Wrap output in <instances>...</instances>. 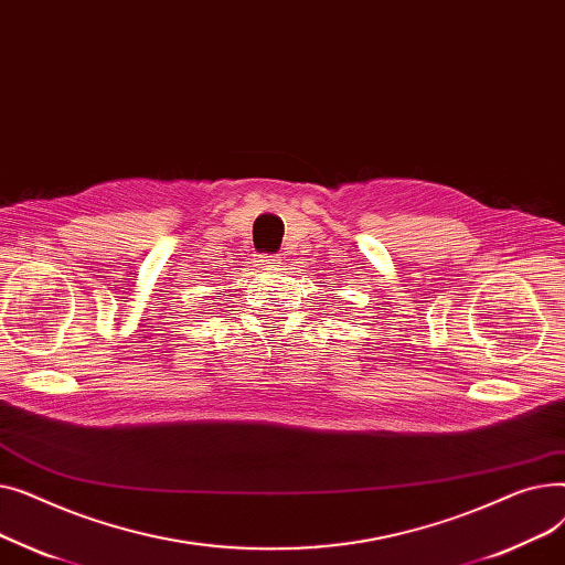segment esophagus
<instances>
[{
    "label": "esophagus",
    "instance_id": "1",
    "mask_svg": "<svg viewBox=\"0 0 565 565\" xmlns=\"http://www.w3.org/2000/svg\"><path fill=\"white\" fill-rule=\"evenodd\" d=\"M258 265L263 267V270H279V267H281V256H260Z\"/></svg>",
    "mask_w": 565,
    "mask_h": 565
}]
</instances>
